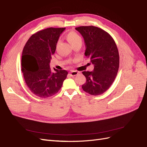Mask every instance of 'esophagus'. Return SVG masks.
Returning a JSON list of instances; mask_svg holds the SVG:
<instances>
[{"label":"esophagus","instance_id":"1","mask_svg":"<svg viewBox=\"0 0 147 147\" xmlns=\"http://www.w3.org/2000/svg\"><path fill=\"white\" fill-rule=\"evenodd\" d=\"M79 74V73L76 71H70V75L71 76H76Z\"/></svg>","mask_w":147,"mask_h":147}]
</instances>
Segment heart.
<instances>
[{
  "label": "heart",
  "instance_id": "1",
  "mask_svg": "<svg viewBox=\"0 0 147 147\" xmlns=\"http://www.w3.org/2000/svg\"><path fill=\"white\" fill-rule=\"evenodd\" d=\"M67 38L70 44L73 46L75 45H77L79 43H81L82 42V38L81 36H80L78 33L74 31H71L68 33L67 35Z\"/></svg>",
  "mask_w": 147,
  "mask_h": 147
}]
</instances>
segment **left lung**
<instances>
[{"label": "left lung", "mask_w": 147, "mask_h": 147, "mask_svg": "<svg viewBox=\"0 0 147 147\" xmlns=\"http://www.w3.org/2000/svg\"><path fill=\"white\" fill-rule=\"evenodd\" d=\"M84 39L85 55L94 65L93 71H83L86 82L82 88L92 95L101 94L110 88L119 68V54L115 42L109 34L95 26L76 28Z\"/></svg>", "instance_id": "1"}]
</instances>
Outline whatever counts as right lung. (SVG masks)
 <instances>
[{
  "label": "right lung",
  "mask_w": 147,
  "mask_h": 147,
  "mask_svg": "<svg viewBox=\"0 0 147 147\" xmlns=\"http://www.w3.org/2000/svg\"><path fill=\"white\" fill-rule=\"evenodd\" d=\"M65 28L49 27L28 40L22 51L21 67L28 88L36 96L48 98L57 93L67 78L65 69L52 72L49 63L60 35Z\"/></svg>",
  "instance_id": "right-lung-1"
}]
</instances>
